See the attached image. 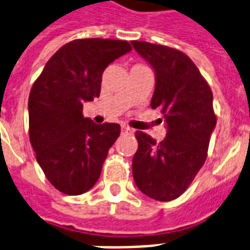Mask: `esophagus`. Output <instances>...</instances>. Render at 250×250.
Here are the masks:
<instances>
[{"instance_id":"obj_1","label":"esophagus","mask_w":250,"mask_h":250,"mask_svg":"<svg viewBox=\"0 0 250 250\" xmlns=\"http://www.w3.org/2000/svg\"><path fill=\"white\" fill-rule=\"evenodd\" d=\"M121 131H122V135H132V133H133V129L127 127V125H122Z\"/></svg>"}]
</instances>
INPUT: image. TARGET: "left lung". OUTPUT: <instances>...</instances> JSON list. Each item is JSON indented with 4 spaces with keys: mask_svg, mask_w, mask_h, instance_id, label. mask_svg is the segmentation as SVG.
Segmentation results:
<instances>
[{
    "mask_svg": "<svg viewBox=\"0 0 250 250\" xmlns=\"http://www.w3.org/2000/svg\"><path fill=\"white\" fill-rule=\"evenodd\" d=\"M137 54L155 73L150 106L162 109L167 136L157 143L137 131L139 147L132 159L137 188L159 202L182 195L207 159L217 118L209 84L184 52L163 44L132 41Z\"/></svg>",
    "mask_w": 250,
    "mask_h": 250,
    "instance_id": "obj_1",
    "label": "left lung"
}]
</instances>
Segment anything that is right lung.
<instances>
[{"mask_svg": "<svg viewBox=\"0 0 250 250\" xmlns=\"http://www.w3.org/2000/svg\"><path fill=\"white\" fill-rule=\"evenodd\" d=\"M132 50L127 41L84 38L59 48L29 93V140L51 185L66 195L88 191L100 177L117 123L83 117V103L100 96L106 66Z\"/></svg>", "mask_w": 250, "mask_h": 250, "instance_id": "add662e5", "label": "right lung"}]
</instances>
